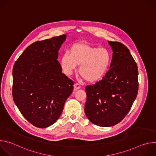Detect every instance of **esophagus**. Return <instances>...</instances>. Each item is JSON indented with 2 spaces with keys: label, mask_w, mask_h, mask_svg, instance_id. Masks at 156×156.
<instances>
[{
  "label": "esophagus",
  "mask_w": 156,
  "mask_h": 156,
  "mask_svg": "<svg viewBox=\"0 0 156 156\" xmlns=\"http://www.w3.org/2000/svg\"><path fill=\"white\" fill-rule=\"evenodd\" d=\"M81 87V85L80 84H78V83H75L74 84V90L75 91H76L77 90H79V89H80Z\"/></svg>",
  "instance_id": "1"
}]
</instances>
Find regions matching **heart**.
Masks as SVG:
<instances>
[{
  "label": "heart",
  "instance_id": "1",
  "mask_svg": "<svg viewBox=\"0 0 156 156\" xmlns=\"http://www.w3.org/2000/svg\"><path fill=\"white\" fill-rule=\"evenodd\" d=\"M111 55L105 49L78 43L73 45L69 54H63L60 65L64 73L71 75L76 66H80V75L89 83H97L102 80L108 70Z\"/></svg>",
  "mask_w": 156,
  "mask_h": 156
}]
</instances>
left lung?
I'll list each match as a JSON object with an SVG mask.
<instances>
[{"instance_id":"left-lung-1","label":"left lung","mask_w":156,"mask_h":156,"mask_svg":"<svg viewBox=\"0 0 156 156\" xmlns=\"http://www.w3.org/2000/svg\"><path fill=\"white\" fill-rule=\"evenodd\" d=\"M108 42L114 52L110 70L102 80L85 87V114L103 127L114 126L126 117L139 87L137 64L129 49L120 42Z\"/></svg>"}]
</instances>
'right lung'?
<instances>
[{"label":"right lung","instance_id":"1","mask_svg":"<svg viewBox=\"0 0 156 156\" xmlns=\"http://www.w3.org/2000/svg\"><path fill=\"white\" fill-rule=\"evenodd\" d=\"M66 35L38 41L27 48L13 68L12 96L32 125L46 128L57 122L74 82L62 73L57 60Z\"/></svg>","mask_w":156,"mask_h":156}]
</instances>
